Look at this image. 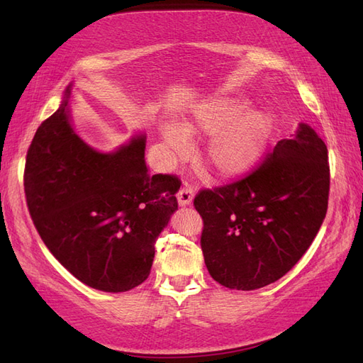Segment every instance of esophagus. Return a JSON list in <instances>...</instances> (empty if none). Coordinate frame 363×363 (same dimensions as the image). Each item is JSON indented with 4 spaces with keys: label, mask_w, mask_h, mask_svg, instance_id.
Wrapping results in <instances>:
<instances>
[{
    "label": "esophagus",
    "mask_w": 363,
    "mask_h": 363,
    "mask_svg": "<svg viewBox=\"0 0 363 363\" xmlns=\"http://www.w3.org/2000/svg\"><path fill=\"white\" fill-rule=\"evenodd\" d=\"M177 200L180 206H189L194 201V191L189 186H183L177 194Z\"/></svg>",
    "instance_id": "34e87169"
}]
</instances>
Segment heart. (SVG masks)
<instances>
[{
	"label": "heart",
	"instance_id": "b5f03b06",
	"mask_svg": "<svg viewBox=\"0 0 363 363\" xmlns=\"http://www.w3.org/2000/svg\"><path fill=\"white\" fill-rule=\"evenodd\" d=\"M245 107L247 101L239 96L212 98L195 107L180 125L164 124L162 139L175 155H183L188 136L215 135L206 150L207 163L218 175L238 177L260 160L274 128L268 112Z\"/></svg>",
	"mask_w": 363,
	"mask_h": 363
}]
</instances>
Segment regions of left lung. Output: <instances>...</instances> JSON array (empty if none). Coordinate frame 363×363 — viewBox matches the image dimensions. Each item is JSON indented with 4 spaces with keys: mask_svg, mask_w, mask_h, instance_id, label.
I'll list each match as a JSON object with an SVG mask.
<instances>
[{
    "mask_svg": "<svg viewBox=\"0 0 363 363\" xmlns=\"http://www.w3.org/2000/svg\"><path fill=\"white\" fill-rule=\"evenodd\" d=\"M328 188L327 147L301 123L248 177L201 191L194 206L204 221L201 250L212 279L238 291L281 279L320 230Z\"/></svg>",
    "mask_w": 363,
    "mask_h": 363,
    "instance_id": "left-lung-1",
    "label": "left lung"
}]
</instances>
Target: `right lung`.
<instances>
[{
  "mask_svg": "<svg viewBox=\"0 0 363 363\" xmlns=\"http://www.w3.org/2000/svg\"><path fill=\"white\" fill-rule=\"evenodd\" d=\"M72 83L38 128L24 189L38 232L62 265L87 286L125 292L150 276L155 244L179 208L180 183L150 175L144 133L101 152L71 124Z\"/></svg>",
  "mask_w": 363,
  "mask_h": 363,
  "instance_id": "add662e5",
  "label": "right lung"
}]
</instances>
